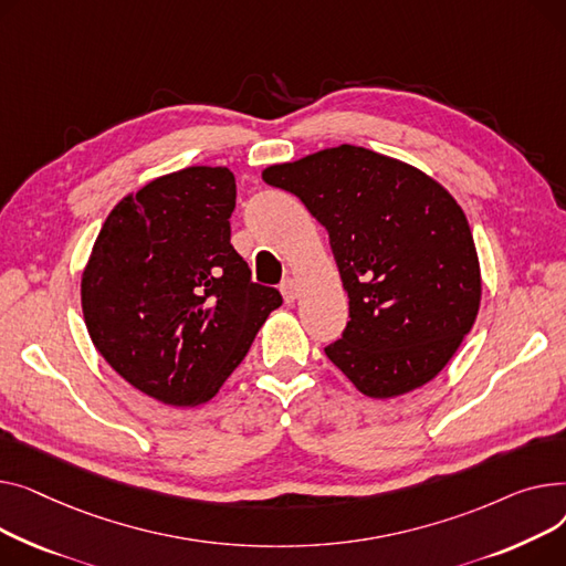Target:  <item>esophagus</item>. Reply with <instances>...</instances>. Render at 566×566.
I'll return each instance as SVG.
<instances>
[{"mask_svg":"<svg viewBox=\"0 0 566 566\" xmlns=\"http://www.w3.org/2000/svg\"><path fill=\"white\" fill-rule=\"evenodd\" d=\"M281 292H283V298L287 304H292L294 298L298 296V285H296V281H292V279H287L283 285H281Z\"/></svg>","mask_w":566,"mask_h":566,"instance_id":"1","label":"esophagus"}]
</instances>
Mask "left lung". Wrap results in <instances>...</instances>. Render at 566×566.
Masks as SVG:
<instances>
[{
	"label": "left lung",
	"instance_id": "left-lung-1",
	"mask_svg": "<svg viewBox=\"0 0 566 566\" xmlns=\"http://www.w3.org/2000/svg\"><path fill=\"white\" fill-rule=\"evenodd\" d=\"M262 180L294 193L326 228L349 322L328 360L373 400L434 379L475 324L482 274L467 214L416 166L360 146L272 164Z\"/></svg>",
	"mask_w": 566,
	"mask_h": 566
}]
</instances>
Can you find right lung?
Listing matches in <instances>:
<instances>
[{
	"mask_svg": "<svg viewBox=\"0 0 566 566\" xmlns=\"http://www.w3.org/2000/svg\"><path fill=\"white\" fill-rule=\"evenodd\" d=\"M232 210L226 166L159 176L114 206L82 272L95 349L166 407L210 402L283 304L232 249Z\"/></svg>",
	"mask_w": 566,
	"mask_h": 566,
	"instance_id": "add662e5",
	"label": "right lung"
}]
</instances>
